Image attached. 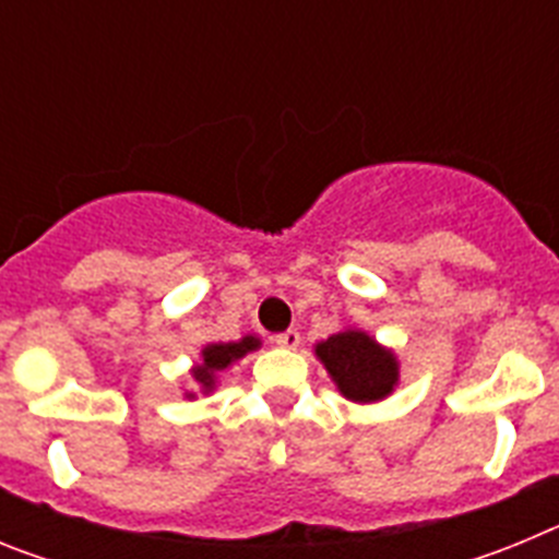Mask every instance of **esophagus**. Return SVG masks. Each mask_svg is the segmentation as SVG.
<instances>
[{
	"label": "esophagus",
	"instance_id": "1",
	"mask_svg": "<svg viewBox=\"0 0 559 559\" xmlns=\"http://www.w3.org/2000/svg\"><path fill=\"white\" fill-rule=\"evenodd\" d=\"M274 344L283 349H296L299 344H302V335L296 333V330H285V333L274 335Z\"/></svg>",
	"mask_w": 559,
	"mask_h": 559
}]
</instances>
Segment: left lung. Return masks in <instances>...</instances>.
I'll return each mask as SVG.
<instances>
[{
  "mask_svg": "<svg viewBox=\"0 0 559 559\" xmlns=\"http://www.w3.org/2000/svg\"><path fill=\"white\" fill-rule=\"evenodd\" d=\"M330 380L349 403H380L400 386V358L374 335L360 328H344L313 347Z\"/></svg>",
  "mask_w": 559,
  "mask_h": 559,
  "instance_id": "left-lung-1",
  "label": "left lung"
}]
</instances>
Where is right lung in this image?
Masks as SVG:
<instances>
[{"label": "right lung", "mask_w": 559, "mask_h": 559, "mask_svg": "<svg viewBox=\"0 0 559 559\" xmlns=\"http://www.w3.org/2000/svg\"><path fill=\"white\" fill-rule=\"evenodd\" d=\"M263 347V341H260V335L249 333L243 335L240 341H229V344H206L204 349H201L199 360L192 364L190 374H192V386H199L204 394H212L215 389H218V380H221V372H226V369L231 367V364H237V360L243 358V355L254 353V349ZM187 400L195 397V392L192 389H187L185 392Z\"/></svg>", "instance_id": "obj_1"}]
</instances>
